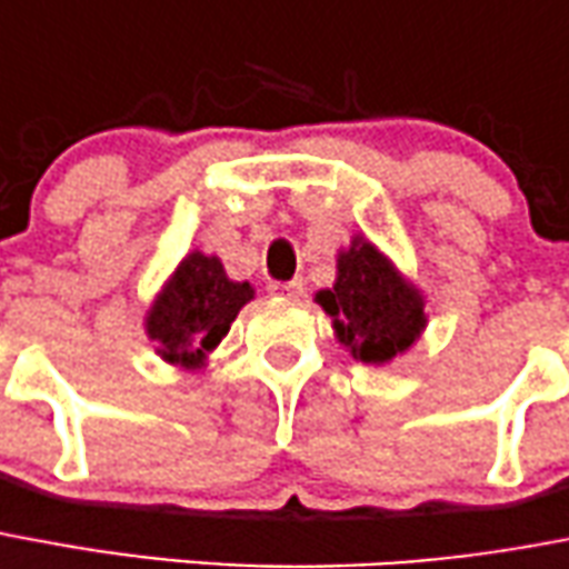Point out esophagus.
<instances>
[{"label":"esophagus","instance_id":"1","mask_svg":"<svg viewBox=\"0 0 569 569\" xmlns=\"http://www.w3.org/2000/svg\"><path fill=\"white\" fill-rule=\"evenodd\" d=\"M272 297H281V299H299L302 297V281L293 279V281H270L267 284Z\"/></svg>","mask_w":569,"mask_h":569}]
</instances>
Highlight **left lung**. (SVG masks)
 Instances as JSON below:
<instances>
[{"label":"left lung","instance_id":"left-lung-1","mask_svg":"<svg viewBox=\"0 0 569 569\" xmlns=\"http://www.w3.org/2000/svg\"><path fill=\"white\" fill-rule=\"evenodd\" d=\"M317 302L331 313L340 343L361 363H385L406 352L426 326L420 293L367 240H356L338 258V281L320 290Z\"/></svg>","mask_w":569,"mask_h":569}]
</instances>
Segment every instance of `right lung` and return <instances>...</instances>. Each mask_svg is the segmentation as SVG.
Wrapping results in <instances>:
<instances>
[{
    "instance_id": "obj_1",
    "label": "right lung",
    "mask_w": 569,
    "mask_h": 569,
    "mask_svg": "<svg viewBox=\"0 0 569 569\" xmlns=\"http://www.w3.org/2000/svg\"><path fill=\"white\" fill-rule=\"evenodd\" d=\"M249 299V281H229L217 258L193 252L149 311V338L161 343L158 352L170 363L199 367Z\"/></svg>"
}]
</instances>
